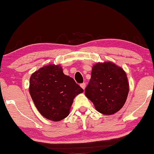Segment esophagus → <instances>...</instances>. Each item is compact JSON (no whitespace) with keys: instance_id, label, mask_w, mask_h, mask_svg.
<instances>
[{"instance_id":"34e87169","label":"esophagus","mask_w":154,"mask_h":154,"mask_svg":"<svg viewBox=\"0 0 154 154\" xmlns=\"http://www.w3.org/2000/svg\"><path fill=\"white\" fill-rule=\"evenodd\" d=\"M80 86L83 89H85V88H86V83H82V84H80Z\"/></svg>"}]
</instances>
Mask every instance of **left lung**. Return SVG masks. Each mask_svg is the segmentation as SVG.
Instances as JSON below:
<instances>
[{"instance_id":"obj_1","label":"left lung","mask_w":154,"mask_h":154,"mask_svg":"<svg viewBox=\"0 0 154 154\" xmlns=\"http://www.w3.org/2000/svg\"><path fill=\"white\" fill-rule=\"evenodd\" d=\"M129 92L126 73L113 63H97L92 67L91 78L85 94L100 113L110 115L125 104Z\"/></svg>"}]
</instances>
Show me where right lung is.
I'll return each mask as SVG.
<instances>
[{
	"instance_id": "1",
	"label": "right lung",
	"mask_w": 154,
	"mask_h": 154,
	"mask_svg": "<svg viewBox=\"0 0 154 154\" xmlns=\"http://www.w3.org/2000/svg\"><path fill=\"white\" fill-rule=\"evenodd\" d=\"M84 92L72 77L64 75L60 66L48 65L32 74L29 92L40 113L48 120L67 117L73 99Z\"/></svg>"
}]
</instances>
